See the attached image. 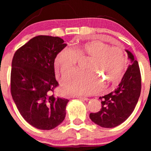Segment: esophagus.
Segmentation results:
<instances>
[{"instance_id":"esophagus-1","label":"esophagus","mask_w":151,"mask_h":151,"mask_svg":"<svg viewBox=\"0 0 151 151\" xmlns=\"http://www.w3.org/2000/svg\"><path fill=\"white\" fill-rule=\"evenodd\" d=\"M76 98H78V99H80V100H86L87 101L89 100V99L87 98H85V97H81V96H76Z\"/></svg>"}]
</instances>
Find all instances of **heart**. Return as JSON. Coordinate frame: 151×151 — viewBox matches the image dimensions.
I'll return each mask as SVG.
<instances>
[{"label":"heart","instance_id":"heart-1","mask_svg":"<svg viewBox=\"0 0 151 151\" xmlns=\"http://www.w3.org/2000/svg\"><path fill=\"white\" fill-rule=\"evenodd\" d=\"M90 58L86 64L87 71H76L63 83L65 92L77 96L93 94L101 87L103 77L111 85L118 83L124 69L126 58L120 47H111L100 40H92L76 47L64 48L55 58V69L64 78L75 69L78 59Z\"/></svg>","mask_w":151,"mask_h":151}]
</instances>
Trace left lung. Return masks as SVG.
Instances as JSON below:
<instances>
[{
  "instance_id": "8db88e82",
  "label": "left lung",
  "mask_w": 151,
  "mask_h": 151,
  "mask_svg": "<svg viewBox=\"0 0 151 151\" xmlns=\"http://www.w3.org/2000/svg\"><path fill=\"white\" fill-rule=\"evenodd\" d=\"M131 64L125 72L119 86L110 93L100 97L102 108L90 113L92 122L103 128H113L123 123L133 113L141 93V74L133 55L126 50Z\"/></svg>"
}]
</instances>
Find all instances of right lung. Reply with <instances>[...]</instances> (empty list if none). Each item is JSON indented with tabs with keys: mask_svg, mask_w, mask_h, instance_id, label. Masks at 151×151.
Here are the masks:
<instances>
[{
	"mask_svg": "<svg viewBox=\"0 0 151 151\" xmlns=\"http://www.w3.org/2000/svg\"><path fill=\"white\" fill-rule=\"evenodd\" d=\"M67 44L59 37L38 36L14 53L12 63L11 93L20 115L40 130L54 129L63 122L69 100L54 95L58 86L54 60Z\"/></svg>",
	"mask_w": 151,
	"mask_h": 151,
	"instance_id": "add662e5",
	"label": "right lung"
}]
</instances>
